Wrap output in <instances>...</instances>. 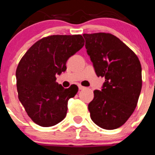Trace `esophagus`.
I'll list each match as a JSON object with an SVG mask.
<instances>
[{"label":"esophagus","instance_id":"1","mask_svg":"<svg viewBox=\"0 0 155 155\" xmlns=\"http://www.w3.org/2000/svg\"><path fill=\"white\" fill-rule=\"evenodd\" d=\"M78 87H79V89H80V90H82V89H84V88H85V87H83V86H81V85H79Z\"/></svg>","mask_w":155,"mask_h":155}]
</instances>
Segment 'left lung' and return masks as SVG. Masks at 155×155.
<instances>
[{"label":"left lung","mask_w":155,"mask_h":155,"mask_svg":"<svg viewBox=\"0 0 155 155\" xmlns=\"http://www.w3.org/2000/svg\"><path fill=\"white\" fill-rule=\"evenodd\" d=\"M85 48L98 77H105L101 91L94 90L88 104L98 127L114 130L124 125L137 105L142 87L141 65L132 50L110 33L84 34Z\"/></svg>","instance_id":"obj_1"}]
</instances>
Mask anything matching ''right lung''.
<instances>
[{
	"mask_svg": "<svg viewBox=\"0 0 155 155\" xmlns=\"http://www.w3.org/2000/svg\"><path fill=\"white\" fill-rule=\"evenodd\" d=\"M84 45L81 35H50L37 41L21 59L16 70L18 99L35 124L53 127L66 117L68 100L78 87L64 88L56 74L67 70L68 59Z\"/></svg>",
	"mask_w": 155,
	"mask_h": 155,
	"instance_id": "1",
	"label": "right lung"
}]
</instances>
